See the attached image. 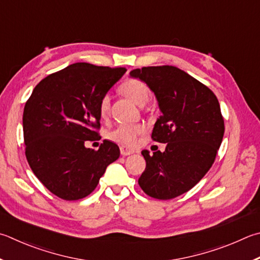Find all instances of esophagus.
<instances>
[{
  "mask_svg": "<svg viewBox=\"0 0 260 260\" xmlns=\"http://www.w3.org/2000/svg\"><path fill=\"white\" fill-rule=\"evenodd\" d=\"M135 150L132 149V148H128V146L126 145H121L120 146V153L121 155H129L132 153H134Z\"/></svg>",
  "mask_w": 260,
  "mask_h": 260,
  "instance_id": "34e87169",
  "label": "esophagus"
}]
</instances>
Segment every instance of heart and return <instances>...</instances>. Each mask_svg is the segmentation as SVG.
<instances>
[{
    "label": "heart",
    "instance_id": "obj_1",
    "mask_svg": "<svg viewBox=\"0 0 260 260\" xmlns=\"http://www.w3.org/2000/svg\"><path fill=\"white\" fill-rule=\"evenodd\" d=\"M121 93L131 99L135 105L144 106L149 100L150 88L144 82L136 78H129L121 84ZM110 111V96L105 95L99 103V114L101 118H107ZM144 132V126L141 124H120L109 132L108 138L117 143L124 145H133L139 135Z\"/></svg>",
    "mask_w": 260,
    "mask_h": 260
}]
</instances>
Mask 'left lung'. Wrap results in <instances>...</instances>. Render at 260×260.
I'll list each match as a JSON object with an SVG mask.
<instances>
[{"label":"left lung","mask_w":260,"mask_h":260,"mask_svg":"<svg viewBox=\"0 0 260 260\" xmlns=\"http://www.w3.org/2000/svg\"><path fill=\"white\" fill-rule=\"evenodd\" d=\"M154 93L161 111L151 138L167 143L164 152L143 150L145 171L139 184L159 200L176 198L196 185L215 161L224 136L219 102L211 89L173 66L129 73Z\"/></svg>","instance_id":"8db88e82"}]
</instances>
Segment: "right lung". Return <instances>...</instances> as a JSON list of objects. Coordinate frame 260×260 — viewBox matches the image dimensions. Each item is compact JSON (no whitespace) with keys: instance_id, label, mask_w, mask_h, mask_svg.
Listing matches in <instances>:
<instances>
[{"instance_id":"right-lung-1","label":"right lung","mask_w":260,"mask_h":260,"mask_svg":"<svg viewBox=\"0 0 260 260\" xmlns=\"http://www.w3.org/2000/svg\"><path fill=\"white\" fill-rule=\"evenodd\" d=\"M126 68L77 62L36 85L22 116L26 158L50 192L78 200L96 187L107 167L119 158L118 145L105 140L98 151L85 146L98 140L99 103Z\"/></svg>"}]
</instances>
